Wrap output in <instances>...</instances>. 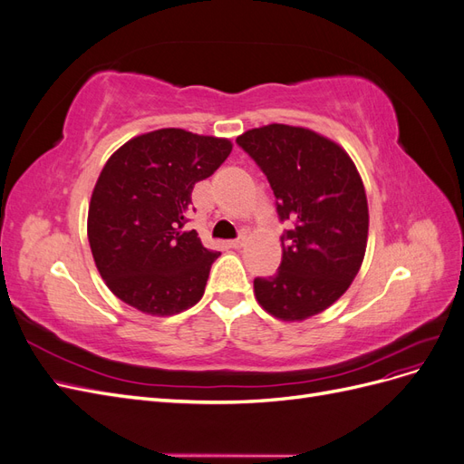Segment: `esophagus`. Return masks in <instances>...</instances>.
Wrapping results in <instances>:
<instances>
[{
	"label": "esophagus",
	"instance_id": "obj_1",
	"mask_svg": "<svg viewBox=\"0 0 464 464\" xmlns=\"http://www.w3.org/2000/svg\"><path fill=\"white\" fill-rule=\"evenodd\" d=\"M244 244H246V236H240V237H236V240H230V242H228V247L237 249V247H242Z\"/></svg>",
	"mask_w": 464,
	"mask_h": 464
}]
</instances>
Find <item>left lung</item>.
Segmentation results:
<instances>
[{
	"label": "left lung",
	"instance_id": "1",
	"mask_svg": "<svg viewBox=\"0 0 464 464\" xmlns=\"http://www.w3.org/2000/svg\"><path fill=\"white\" fill-rule=\"evenodd\" d=\"M275 193L283 261L254 280L256 298L283 321L312 317L339 300L360 271L368 242V199L348 154L327 137L285 123L236 139Z\"/></svg>",
	"mask_w": 464,
	"mask_h": 464
}]
</instances>
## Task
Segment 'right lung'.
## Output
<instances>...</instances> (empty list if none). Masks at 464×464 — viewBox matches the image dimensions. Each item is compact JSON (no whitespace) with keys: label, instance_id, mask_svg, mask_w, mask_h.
I'll use <instances>...</instances> for the list:
<instances>
[{"label":"right lung","instance_id":"1","mask_svg":"<svg viewBox=\"0 0 464 464\" xmlns=\"http://www.w3.org/2000/svg\"><path fill=\"white\" fill-rule=\"evenodd\" d=\"M230 150L228 139L168 128L131 139L108 159L87 232L96 269L121 302L149 315H174L201 300L220 254L184 227L193 186Z\"/></svg>","mask_w":464,"mask_h":464}]
</instances>
